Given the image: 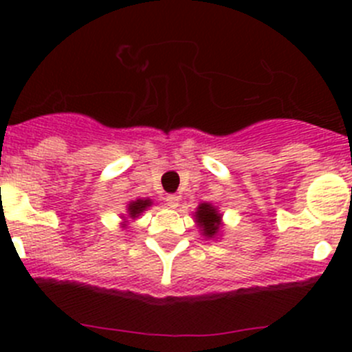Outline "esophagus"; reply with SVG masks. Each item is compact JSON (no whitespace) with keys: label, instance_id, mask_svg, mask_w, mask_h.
Masks as SVG:
<instances>
[{"label":"esophagus","instance_id":"obj_1","mask_svg":"<svg viewBox=\"0 0 352 352\" xmlns=\"http://www.w3.org/2000/svg\"><path fill=\"white\" fill-rule=\"evenodd\" d=\"M179 201H180V197L175 196V194H170V196H166V204H168L170 208H173V209L179 206Z\"/></svg>","mask_w":352,"mask_h":352}]
</instances>
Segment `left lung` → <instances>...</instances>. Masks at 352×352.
Returning <instances> with one entry per match:
<instances>
[{"label": "left lung", "instance_id": "obj_1", "mask_svg": "<svg viewBox=\"0 0 352 352\" xmlns=\"http://www.w3.org/2000/svg\"><path fill=\"white\" fill-rule=\"evenodd\" d=\"M194 221L201 235L208 240L218 239L223 228V214L211 202H201L194 212Z\"/></svg>", "mask_w": 352, "mask_h": 352}]
</instances>
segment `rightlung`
Here are the masks:
<instances>
[{"instance_id": "obj_1", "label": "right lung", "mask_w": 352, "mask_h": 352, "mask_svg": "<svg viewBox=\"0 0 352 352\" xmlns=\"http://www.w3.org/2000/svg\"><path fill=\"white\" fill-rule=\"evenodd\" d=\"M151 204H153V201H151L150 197H141V199H136V201H129V204H127L126 208V214H122L124 221L120 223V226H122V228H127L129 221H134L138 216L143 214Z\"/></svg>"}]
</instances>
